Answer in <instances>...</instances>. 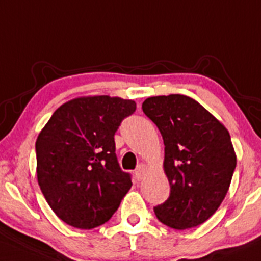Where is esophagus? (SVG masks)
Here are the masks:
<instances>
[{
  "label": "esophagus",
  "instance_id": "obj_1",
  "mask_svg": "<svg viewBox=\"0 0 261 261\" xmlns=\"http://www.w3.org/2000/svg\"><path fill=\"white\" fill-rule=\"evenodd\" d=\"M146 170H147V168H146L145 164H140L137 166V169H136V177H137V179H142L145 177Z\"/></svg>",
  "mask_w": 261,
  "mask_h": 261
}]
</instances>
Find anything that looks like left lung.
Masks as SVG:
<instances>
[{"instance_id": "obj_1", "label": "left lung", "mask_w": 261, "mask_h": 261, "mask_svg": "<svg viewBox=\"0 0 261 261\" xmlns=\"http://www.w3.org/2000/svg\"><path fill=\"white\" fill-rule=\"evenodd\" d=\"M142 110L160 130L169 197L153 207L156 218L174 229L206 222L220 206L236 169V153L225 126L185 95L150 97Z\"/></svg>"}]
</instances>
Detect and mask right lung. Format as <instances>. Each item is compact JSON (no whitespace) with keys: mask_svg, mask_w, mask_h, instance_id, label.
I'll return each instance as SVG.
<instances>
[{"mask_svg":"<svg viewBox=\"0 0 261 261\" xmlns=\"http://www.w3.org/2000/svg\"><path fill=\"white\" fill-rule=\"evenodd\" d=\"M136 102L109 96L61 105L36 142L37 178L44 198L66 224L92 229L108 222L132 187L115 153L121 121Z\"/></svg>","mask_w":261,"mask_h":261,"instance_id":"1","label":"right lung"}]
</instances>
